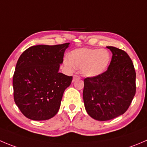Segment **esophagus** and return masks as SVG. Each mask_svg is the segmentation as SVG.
<instances>
[{
  "mask_svg": "<svg viewBox=\"0 0 147 147\" xmlns=\"http://www.w3.org/2000/svg\"><path fill=\"white\" fill-rule=\"evenodd\" d=\"M80 77L79 76H78V75H74L73 76V78H72V82H75V80H78V79H80Z\"/></svg>",
  "mask_w": 147,
  "mask_h": 147,
  "instance_id": "esophagus-1",
  "label": "esophagus"
}]
</instances>
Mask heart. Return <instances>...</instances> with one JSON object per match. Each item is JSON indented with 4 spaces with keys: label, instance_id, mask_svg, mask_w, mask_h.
Segmentation results:
<instances>
[{
    "label": "heart",
    "instance_id": "heart-1",
    "mask_svg": "<svg viewBox=\"0 0 147 147\" xmlns=\"http://www.w3.org/2000/svg\"><path fill=\"white\" fill-rule=\"evenodd\" d=\"M111 54L105 49L80 48L72 50L64 64L69 71L75 67L80 68L81 73L86 78H95L106 71L110 62Z\"/></svg>",
    "mask_w": 147,
    "mask_h": 147
}]
</instances>
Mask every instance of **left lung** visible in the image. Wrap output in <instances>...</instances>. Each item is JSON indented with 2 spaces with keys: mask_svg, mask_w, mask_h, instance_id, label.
<instances>
[{
  "mask_svg": "<svg viewBox=\"0 0 147 147\" xmlns=\"http://www.w3.org/2000/svg\"><path fill=\"white\" fill-rule=\"evenodd\" d=\"M108 69L84 80L83 100L88 114L97 121L111 120L127 111L136 93V72L126 52L114 47Z\"/></svg>",
  "mask_w": 147,
  "mask_h": 147,
  "instance_id": "obj_1",
  "label": "left lung"
}]
</instances>
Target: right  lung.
Masks as SVG:
<instances>
[{"instance_id": "1", "label": "right lung", "mask_w": 147, "mask_h": 147, "mask_svg": "<svg viewBox=\"0 0 147 147\" xmlns=\"http://www.w3.org/2000/svg\"><path fill=\"white\" fill-rule=\"evenodd\" d=\"M69 45H36L18 59L13 78L14 101L28 119L45 121L57 113L72 80L59 72Z\"/></svg>"}]
</instances>
